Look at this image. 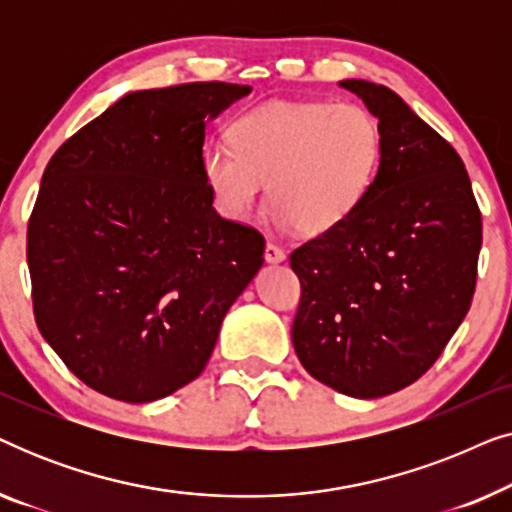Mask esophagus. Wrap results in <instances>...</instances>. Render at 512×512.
I'll list each match as a JSON object with an SVG mask.
<instances>
[{"label": "esophagus", "instance_id": "esophagus-1", "mask_svg": "<svg viewBox=\"0 0 512 512\" xmlns=\"http://www.w3.org/2000/svg\"><path fill=\"white\" fill-rule=\"evenodd\" d=\"M286 258V251L279 247L275 242H268L265 244V261L268 263H282Z\"/></svg>", "mask_w": 512, "mask_h": 512}]
</instances>
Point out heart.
<instances>
[{
  "label": "heart",
  "mask_w": 512,
  "mask_h": 512,
  "mask_svg": "<svg viewBox=\"0 0 512 512\" xmlns=\"http://www.w3.org/2000/svg\"><path fill=\"white\" fill-rule=\"evenodd\" d=\"M228 144L202 151V177L216 209L244 219L265 181L270 219L324 235L352 216L382 160V128L361 104L268 102L230 121Z\"/></svg>",
  "instance_id": "heart-1"
}]
</instances>
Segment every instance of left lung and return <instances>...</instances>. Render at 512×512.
<instances>
[{
	"mask_svg": "<svg viewBox=\"0 0 512 512\" xmlns=\"http://www.w3.org/2000/svg\"><path fill=\"white\" fill-rule=\"evenodd\" d=\"M382 128V160L359 209L289 256L300 279L291 340L314 380L377 398L429 370L464 321L482 216L464 160L394 90L340 81Z\"/></svg>",
	"mask_w": 512,
	"mask_h": 512,
	"instance_id": "left-lung-1",
	"label": "left lung"
}]
</instances>
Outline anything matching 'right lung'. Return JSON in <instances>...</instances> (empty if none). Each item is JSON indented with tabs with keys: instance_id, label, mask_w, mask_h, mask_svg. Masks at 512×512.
I'll return each mask as SVG.
<instances>
[{
	"instance_id": "add662e5",
	"label": "right lung",
	"mask_w": 512,
	"mask_h": 512,
	"mask_svg": "<svg viewBox=\"0 0 512 512\" xmlns=\"http://www.w3.org/2000/svg\"><path fill=\"white\" fill-rule=\"evenodd\" d=\"M249 93L137 90L46 165L27 223L34 319L90 389L149 403L193 382L263 265V235L221 219L202 177L205 118Z\"/></svg>"
}]
</instances>
